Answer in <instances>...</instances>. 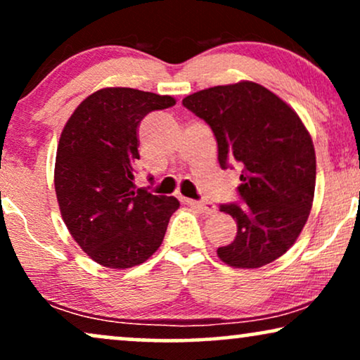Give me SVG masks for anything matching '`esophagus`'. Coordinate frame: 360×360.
<instances>
[{
  "label": "esophagus",
  "mask_w": 360,
  "mask_h": 360,
  "mask_svg": "<svg viewBox=\"0 0 360 360\" xmlns=\"http://www.w3.org/2000/svg\"><path fill=\"white\" fill-rule=\"evenodd\" d=\"M186 202H188L189 206L198 207L199 211H202L206 214H214V212H216V209H217L211 201H193V199H186Z\"/></svg>",
  "instance_id": "34e87169"
}]
</instances>
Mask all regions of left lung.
I'll return each mask as SVG.
<instances>
[{
  "label": "left lung",
  "instance_id": "obj_1",
  "mask_svg": "<svg viewBox=\"0 0 360 360\" xmlns=\"http://www.w3.org/2000/svg\"><path fill=\"white\" fill-rule=\"evenodd\" d=\"M183 104L212 129L222 169L243 167L239 201L219 206L238 222V234L217 256L240 269L276 261L299 238L312 207L316 153L306 126L252 81L198 91Z\"/></svg>",
  "mask_w": 360,
  "mask_h": 360
}]
</instances>
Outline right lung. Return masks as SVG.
I'll use <instances>...</instances> for the list:
<instances>
[{"instance_id": "right-lung-1", "label": "right lung", "mask_w": 360, "mask_h": 360, "mask_svg": "<svg viewBox=\"0 0 360 360\" xmlns=\"http://www.w3.org/2000/svg\"><path fill=\"white\" fill-rule=\"evenodd\" d=\"M176 99L133 88H104L75 109L59 138L54 189L63 221L88 256L127 269L153 256L179 201L136 189L138 127Z\"/></svg>"}]
</instances>
